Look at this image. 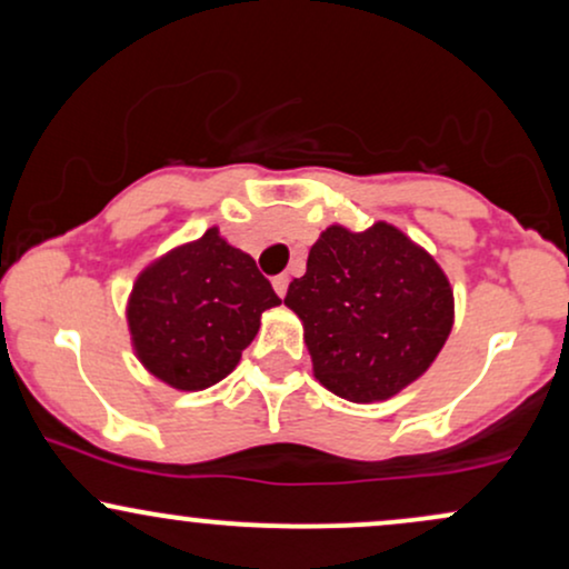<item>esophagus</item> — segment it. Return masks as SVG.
I'll use <instances>...</instances> for the list:
<instances>
[{"label": "esophagus", "instance_id": "1", "mask_svg": "<svg viewBox=\"0 0 569 569\" xmlns=\"http://www.w3.org/2000/svg\"><path fill=\"white\" fill-rule=\"evenodd\" d=\"M272 286H276L278 297H286V291H289V276H276L272 278Z\"/></svg>", "mask_w": 569, "mask_h": 569}]
</instances>
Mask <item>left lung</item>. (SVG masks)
Here are the masks:
<instances>
[{
  "label": "left lung",
  "mask_w": 569,
  "mask_h": 569,
  "mask_svg": "<svg viewBox=\"0 0 569 569\" xmlns=\"http://www.w3.org/2000/svg\"><path fill=\"white\" fill-rule=\"evenodd\" d=\"M286 305L302 318L316 380L356 403L385 401L426 375L455 318L436 259L385 221L321 232Z\"/></svg>",
  "instance_id": "1"
}]
</instances>
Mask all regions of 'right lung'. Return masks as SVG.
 I'll return each instance as SVG.
<instances>
[{
	"label": "right lung",
	"mask_w": 569,
	"mask_h": 569,
	"mask_svg": "<svg viewBox=\"0 0 569 569\" xmlns=\"http://www.w3.org/2000/svg\"><path fill=\"white\" fill-rule=\"evenodd\" d=\"M276 305L257 262L211 227L141 272L128 302L130 339L158 380L202 390L238 367L262 312Z\"/></svg>",
	"instance_id": "obj_1"
}]
</instances>
